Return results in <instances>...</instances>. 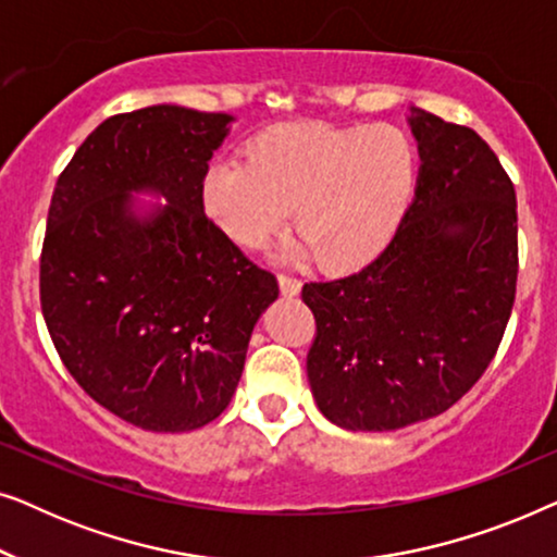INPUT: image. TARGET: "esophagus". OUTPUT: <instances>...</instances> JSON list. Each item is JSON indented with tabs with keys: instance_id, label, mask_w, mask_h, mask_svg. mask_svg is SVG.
I'll return each mask as SVG.
<instances>
[{
	"instance_id": "1",
	"label": "esophagus",
	"mask_w": 557,
	"mask_h": 557,
	"mask_svg": "<svg viewBox=\"0 0 557 557\" xmlns=\"http://www.w3.org/2000/svg\"><path fill=\"white\" fill-rule=\"evenodd\" d=\"M278 288H281V294H284V296H296L301 292V281L294 278V276H286V273H281Z\"/></svg>"
}]
</instances>
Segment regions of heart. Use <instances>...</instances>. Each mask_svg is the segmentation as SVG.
<instances>
[{"label":"heart","instance_id":"1","mask_svg":"<svg viewBox=\"0 0 557 557\" xmlns=\"http://www.w3.org/2000/svg\"><path fill=\"white\" fill-rule=\"evenodd\" d=\"M416 177L418 149L400 126L288 124L256 134L246 162L210 164L200 197L212 223L243 248H261L292 208L301 238L288 253L345 273L387 248Z\"/></svg>","mask_w":557,"mask_h":557}]
</instances>
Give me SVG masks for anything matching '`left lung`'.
Returning a JSON list of instances; mask_svg holds the SVG:
<instances>
[{"label": "left lung", "instance_id": "8db88e82", "mask_svg": "<svg viewBox=\"0 0 557 557\" xmlns=\"http://www.w3.org/2000/svg\"><path fill=\"white\" fill-rule=\"evenodd\" d=\"M421 170L375 261L304 284L307 355L322 413L347 431H395L444 413L484 375L517 292V197L474 128L410 109Z\"/></svg>", "mask_w": 557, "mask_h": 557}]
</instances>
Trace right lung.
I'll return each mask as SVG.
<instances>
[{"label":"right lung","instance_id":"1","mask_svg":"<svg viewBox=\"0 0 557 557\" xmlns=\"http://www.w3.org/2000/svg\"><path fill=\"white\" fill-rule=\"evenodd\" d=\"M231 121L170 103L119 113L81 144L52 193L40 258L52 345L98 406L144 431L215 421L278 296L276 276L202 208ZM134 191L168 205L141 211Z\"/></svg>","mask_w":557,"mask_h":557}]
</instances>
